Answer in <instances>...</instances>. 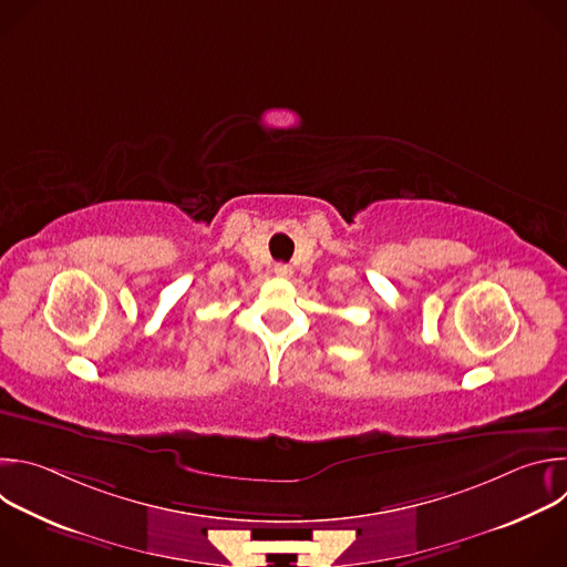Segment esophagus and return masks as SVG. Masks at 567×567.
Masks as SVG:
<instances>
[{
  "mask_svg": "<svg viewBox=\"0 0 567 567\" xmlns=\"http://www.w3.org/2000/svg\"><path fill=\"white\" fill-rule=\"evenodd\" d=\"M274 274H276L278 278H289V276H291V267H289V265H282V262H278V265L274 267Z\"/></svg>",
  "mask_w": 567,
  "mask_h": 567,
  "instance_id": "esophagus-1",
  "label": "esophagus"
}]
</instances>
